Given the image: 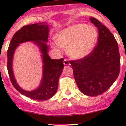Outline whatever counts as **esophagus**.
Returning a JSON list of instances; mask_svg holds the SVG:
<instances>
[{
	"instance_id": "esophagus-1",
	"label": "esophagus",
	"mask_w": 126,
	"mask_h": 126,
	"mask_svg": "<svg viewBox=\"0 0 126 126\" xmlns=\"http://www.w3.org/2000/svg\"><path fill=\"white\" fill-rule=\"evenodd\" d=\"M63 64H64V65H65V66H68V65H69V64H70V63H69V62H68V60L64 59V61H63Z\"/></svg>"
}]
</instances>
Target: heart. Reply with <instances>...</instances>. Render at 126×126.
<instances>
[{
	"label": "heart",
	"mask_w": 126,
	"mask_h": 126,
	"mask_svg": "<svg viewBox=\"0 0 126 126\" xmlns=\"http://www.w3.org/2000/svg\"><path fill=\"white\" fill-rule=\"evenodd\" d=\"M97 38L94 27L79 24L60 30L56 35L55 42L61 47H68L67 53L71 58L80 59L92 51Z\"/></svg>",
	"instance_id": "obj_1"
}]
</instances>
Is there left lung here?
Instances as JSON below:
<instances>
[{
  "mask_svg": "<svg viewBox=\"0 0 126 126\" xmlns=\"http://www.w3.org/2000/svg\"><path fill=\"white\" fill-rule=\"evenodd\" d=\"M99 32L97 46L82 59L71 61L74 77L81 92L88 96L104 93L118 78L120 68L117 41L98 20L90 17Z\"/></svg>",
  "mask_w": 126,
  "mask_h": 126,
  "instance_id": "8db88e82",
  "label": "left lung"
}]
</instances>
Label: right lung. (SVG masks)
Masks as SVG:
<instances>
[{
	"label": "right lung",
	"mask_w": 126,
	"mask_h": 126,
	"mask_svg": "<svg viewBox=\"0 0 126 126\" xmlns=\"http://www.w3.org/2000/svg\"><path fill=\"white\" fill-rule=\"evenodd\" d=\"M49 25L47 22L25 25L16 32L9 45L7 57V69L10 80L13 87L22 94L37 101H46L56 94L58 86L59 77L63 70V58L52 59L48 54L49 47L48 41ZM32 42L39 47L42 60V77L39 86L32 91L24 90L18 85L14 77L12 61L15 50L20 44Z\"/></svg>",
	"instance_id": "add662e5"
}]
</instances>
